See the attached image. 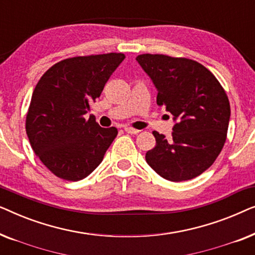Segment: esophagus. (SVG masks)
<instances>
[{"instance_id": "esophagus-1", "label": "esophagus", "mask_w": 255, "mask_h": 255, "mask_svg": "<svg viewBox=\"0 0 255 255\" xmlns=\"http://www.w3.org/2000/svg\"><path fill=\"white\" fill-rule=\"evenodd\" d=\"M124 131L128 132V133H131V134H137L139 130H135V128H131V127H124Z\"/></svg>"}]
</instances>
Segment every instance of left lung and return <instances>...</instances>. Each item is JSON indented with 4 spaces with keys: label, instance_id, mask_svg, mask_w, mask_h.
Returning a JSON list of instances; mask_svg holds the SVG:
<instances>
[{
    "label": "left lung",
    "instance_id": "left-lung-1",
    "mask_svg": "<svg viewBox=\"0 0 255 255\" xmlns=\"http://www.w3.org/2000/svg\"><path fill=\"white\" fill-rule=\"evenodd\" d=\"M137 61L158 90L156 104L176 122L169 139L153 131L156 144L146 153V161L173 182L201 175L226 140L231 110L224 88L208 68L191 59L146 53Z\"/></svg>",
    "mask_w": 255,
    "mask_h": 255
}]
</instances>
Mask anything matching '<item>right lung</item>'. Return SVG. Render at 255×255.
<instances>
[{
    "mask_svg": "<svg viewBox=\"0 0 255 255\" xmlns=\"http://www.w3.org/2000/svg\"><path fill=\"white\" fill-rule=\"evenodd\" d=\"M125 55L107 53L61 60L33 90L25 128L31 147L48 170L67 181L85 179L102 162L118 133L85 115Z\"/></svg>",
    "mask_w": 255,
    "mask_h": 255,
    "instance_id": "add662e5",
    "label": "right lung"
}]
</instances>
